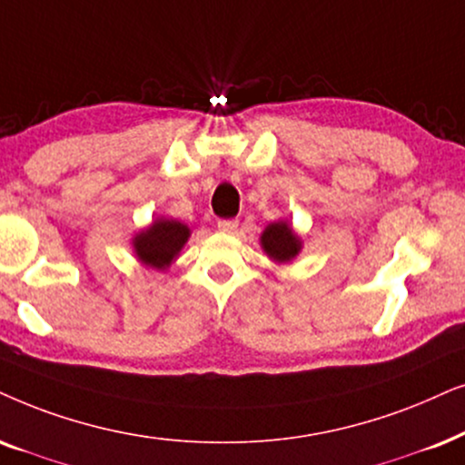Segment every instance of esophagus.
Instances as JSON below:
<instances>
[{"instance_id": "esophagus-1", "label": "esophagus", "mask_w": 465, "mask_h": 465, "mask_svg": "<svg viewBox=\"0 0 465 465\" xmlns=\"http://www.w3.org/2000/svg\"><path fill=\"white\" fill-rule=\"evenodd\" d=\"M239 228L237 220H220L218 222V231L220 232H234Z\"/></svg>"}]
</instances>
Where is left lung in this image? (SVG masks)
<instances>
[{
  "mask_svg": "<svg viewBox=\"0 0 465 465\" xmlns=\"http://www.w3.org/2000/svg\"><path fill=\"white\" fill-rule=\"evenodd\" d=\"M262 247L264 252L277 262H288L291 258L299 254L301 241L297 234L292 232V228L288 222H275L269 224L262 232Z\"/></svg>",
  "mask_w": 465,
  "mask_h": 465,
  "instance_id": "obj_1",
  "label": "left lung"
}]
</instances>
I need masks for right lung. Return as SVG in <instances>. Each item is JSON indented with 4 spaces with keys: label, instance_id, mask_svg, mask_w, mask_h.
Wrapping results in <instances>:
<instances>
[{
    "label": "right lung",
    "instance_id": "obj_1",
    "mask_svg": "<svg viewBox=\"0 0 465 465\" xmlns=\"http://www.w3.org/2000/svg\"><path fill=\"white\" fill-rule=\"evenodd\" d=\"M190 237L188 226L177 220H155L147 231L136 234L134 250L147 267L164 269L179 254Z\"/></svg>",
    "mask_w": 465,
    "mask_h": 465
}]
</instances>
